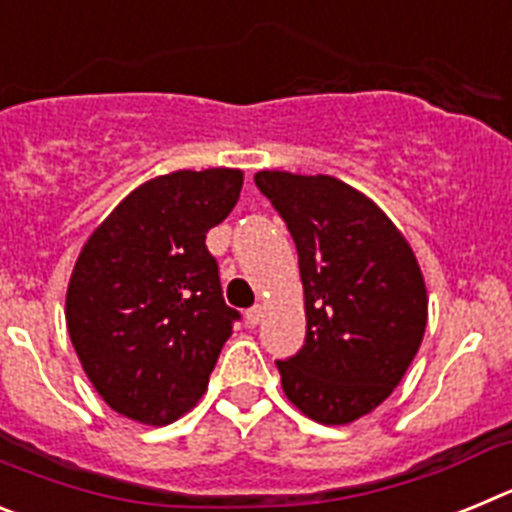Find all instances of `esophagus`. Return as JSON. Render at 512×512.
Here are the masks:
<instances>
[{"mask_svg": "<svg viewBox=\"0 0 512 512\" xmlns=\"http://www.w3.org/2000/svg\"><path fill=\"white\" fill-rule=\"evenodd\" d=\"M264 312H266L264 305H253L251 310H246V323L248 325H259L261 320H264Z\"/></svg>", "mask_w": 512, "mask_h": 512, "instance_id": "esophagus-1", "label": "esophagus"}]
</instances>
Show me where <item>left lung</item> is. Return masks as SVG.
I'll return each mask as SVG.
<instances>
[{
	"instance_id": "left-lung-1",
	"label": "left lung",
	"mask_w": 512,
	"mask_h": 512,
	"mask_svg": "<svg viewBox=\"0 0 512 512\" xmlns=\"http://www.w3.org/2000/svg\"><path fill=\"white\" fill-rule=\"evenodd\" d=\"M253 179L295 238L305 289V346L277 361L284 395L318 423H354L392 395L418 354L423 271L390 217L336 176Z\"/></svg>"
}]
</instances>
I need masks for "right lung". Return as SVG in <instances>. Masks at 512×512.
Segmentation results:
<instances>
[{
  "label": "right lung",
  "mask_w": 512,
  "mask_h": 512,
  "mask_svg": "<svg viewBox=\"0 0 512 512\" xmlns=\"http://www.w3.org/2000/svg\"><path fill=\"white\" fill-rule=\"evenodd\" d=\"M241 169L171 171L94 228L69 279L66 325L115 413L169 425L200 402L238 312L225 305L207 230L230 215Z\"/></svg>",
  "instance_id": "right-lung-1"
}]
</instances>
